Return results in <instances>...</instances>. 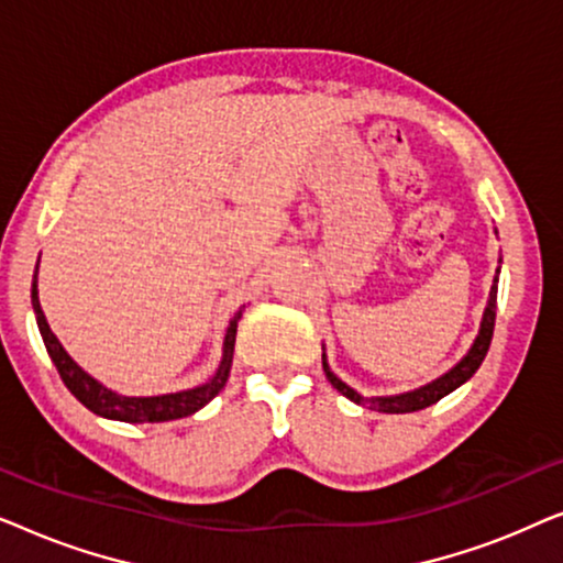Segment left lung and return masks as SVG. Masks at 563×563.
Returning a JSON list of instances; mask_svg holds the SVG:
<instances>
[{
	"label": "left lung",
	"mask_w": 563,
	"mask_h": 563,
	"mask_svg": "<svg viewBox=\"0 0 563 563\" xmlns=\"http://www.w3.org/2000/svg\"><path fill=\"white\" fill-rule=\"evenodd\" d=\"M495 318H497V279H495V284H492L489 305H487V310H484V320H482L479 335H476L472 351L466 353L464 361L453 366L449 374H443L441 379H435L433 384H428V387H422V389L407 391V395L364 399V397L358 395V391H353V389L349 387V384H343L333 372H330V366H328V361H325V353H322V368H325L328 382L333 384V387H335L338 391H341L343 397H349L351 402L368 405V407H372V410H376V412H389V415H402V412L426 410V407L435 405L438 399H443L445 395H451L453 389L461 387V384L468 382V379H472V376L476 374V368L482 366V361H484V356H487V351H489L492 333H495Z\"/></svg>",
	"instance_id": "1"
}]
</instances>
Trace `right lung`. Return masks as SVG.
<instances>
[{
  "instance_id": "right-lung-1",
  "label": "right lung",
  "mask_w": 563,
  "mask_h": 563,
  "mask_svg": "<svg viewBox=\"0 0 563 563\" xmlns=\"http://www.w3.org/2000/svg\"><path fill=\"white\" fill-rule=\"evenodd\" d=\"M41 261V258H37ZM33 310L37 318V328H41L43 343L48 349V356L56 364L60 379L68 387V391L79 399V402L91 410L95 415H102V418L110 420H122V422H166V420H179L187 418V415H195L197 410L210 402V399L218 395V391L225 387L230 364H233V351H235V333H238V320H241L243 310L235 312V318L230 320L228 335H225V351H222V361L218 372L207 384L197 389L176 391V395H161V397H122L118 391L107 389L97 379L79 368V364L68 356L64 345L58 343V338L53 335V330L45 320L41 299H37V268L33 274Z\"/></svg>"
}]
</instances>
